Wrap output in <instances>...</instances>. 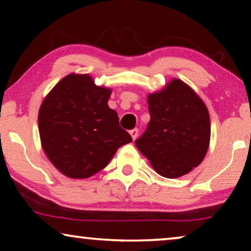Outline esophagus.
Masks as SVG:
<instances>
[{"instance_id":"34e87169","label":"esophagus","mask_w":251,"mask_h":251,"mask_svg":"<svg viewBox=\"0 0 251 251\" xmlns=\"http://www.w3.org/2000/svg\"><path fill=\"white\" fill-rule=\"evenodd\" d=\"M130 135H131V137H132V139L135 140L137 137H138V129H132V130H130Z\"/></svg>"}]
</instances>
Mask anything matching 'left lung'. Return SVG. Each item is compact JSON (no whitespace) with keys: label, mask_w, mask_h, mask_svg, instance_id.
Listing matches in <instances>:
<instances>
[{"label":"left lung","mask_w":251,"mask_h":251,"mask_svg":"<svg viewBox=\"0 0 251 251\" xmlns=\"http://www.w3.org/2000/svg\"><path fill=\"white\" fill-rule=\"evenodd\" d=\"M151 121L137 149L161 176H184L203 161L210 143V116L199 95L179 78L147 96Z\"/></svg>","instance_id":"8db88e82"}]
</instances>
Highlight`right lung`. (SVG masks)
<instances>
[{
  "label": "right lung",
  "instance_id": "obj_1",
  "mask_svg": "<svg viewBox=\"0 0 251 251\" xmlns=\"http://www.w3.org/2000/svg\"><path fill=\"white\" fill-rule=\"evenodd\" d=\"M112 89L96 85L89 74L71 73L43 99L39 111L42 149L61 174L84 179L107 166L132 138L107 104Z\"/></svg>",
  "mask_w": 251,
  "mask_h": 251
}]
</instances>
